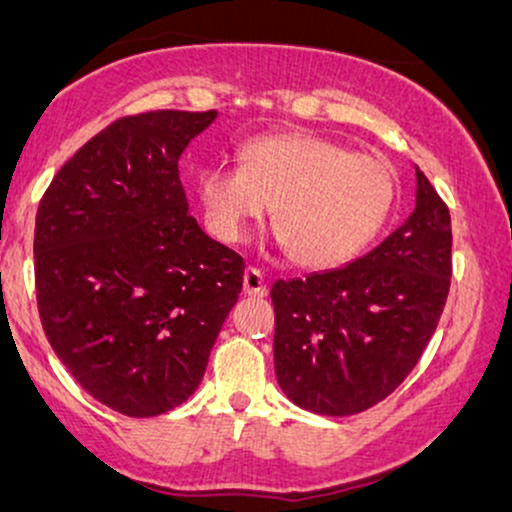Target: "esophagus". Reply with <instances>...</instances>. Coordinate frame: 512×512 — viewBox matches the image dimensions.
Instances as JSON below:
<instances>
[{"instance_id":"obj_1","label":"esophagus","mask_w":512,"mask_h":512,"mask_svg":"<svg viewBox=\"0 0 512 512\" xmlns=\"http://www.w3.org/2000/svg\"><path fill=\"white\" fill-rule=\"evenodd\" d=\"M244 294H249V296H266L268 294L266 277H263V273L258 268H246Z\"/></svg>"}]
</instances>
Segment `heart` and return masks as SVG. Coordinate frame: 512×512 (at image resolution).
I'll list each match as a JSON object with an SVG mask.
<instances>
[{
    "label": "heart",
    "instance_id": "heart-1",
    "mask_svg": "<svg viewBox=\"0 0 512 512\" xmlns=\"http://www.w3.org/2000/svg\"><path fill=\"white\" fill-rule=\"evenodd\" d=\"M208 230L237 244L273 206L277 242L304 268H334L387 223L399 178L387 159L318 135H268L244 144L242 166H208L197 180Z\"/></svg>",
    "mask_w": 512,
    "mask_h": 512
}]
</instances>
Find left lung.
Instances as JSON below:
<instances>
[{
    "label": "left lung",
    "mask_w": 512,
    "mask_h": 512,
    "mask_svg": "<svg viewBox=\"0 0 512 512\" xmlns=\"http://www.w3.org/2000/svg\"><path fill=\"white\" fill-rule=\"evenodd\" d=\"M449 287V208L415 166L413 213L380 246L270 289L275 375L287 399L332 418L387 399L430 344Z\"/></svg>",
    "instance_id": "obj_1"
}]
</instances>
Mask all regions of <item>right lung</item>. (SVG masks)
I'll return each instance as SVG.
<instances>
[{
    "mask_svg": "<svg viewBox=\"0 0 512 512\" xmlns=\"http://www.w3.org/2000/svg\"><path fill=\"white\" fill-rule=\"evenodd\" d=\"M218 111L111 123L37 208L44 334L87 394L130 418L185 403L244 282L242 256L189 216L178 161Z\"/></svg>",
    "mask_w": 512,
    "mask_h": 512,
    "instance_id": "obj_1",
    "label": "right lung"
}]
</instances>
